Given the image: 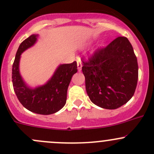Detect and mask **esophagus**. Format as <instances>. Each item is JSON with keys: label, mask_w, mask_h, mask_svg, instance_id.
Listing matches in <instances>:
<instances>
[{"label": "esophagus", "mask_w": 154, "mask_h": 154, "mask_svg": "<svg viewBox=\"0 0 154 154\" xmlns=\"http://www.w3.org/2000/svg\"><path fill=\"white\" fill-rule=\"evenodd\" d=\"M77 69H78L79 71H80L82 69V61L80 60V59H77Z\"/></svg>", "instance_id": "34e87169"}]
</instances>
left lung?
Masks as SVG:
<instances>
[{
    "mask_svg": "<svg viewBox=\"0 0 154 154\" xmlns=\"http://www.w3.org/2000/svg\"><path fill=\"white\" fill-rule=\"evenodd\" d=\"M86 92L97 106L115 109L131 99L139 77L137 58L126 37L119 36L83 62Z\"/></svg>",
    "mask_w": 154,
    "mask_h": 154,
    "instance_id": "obj_1",
    "label": "left lung"
}]
</instances>
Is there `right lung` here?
Returning <instances> with one entry per match:
<instances>
[{"label":"right lung","instance_id":"add662e5","mask_svg":"<svg viewBox=\"0 0 154 154\" xmlns=\"http://www.w3.org/2000/svg\"><path fill=\"white\" fill-rule=\"evenodd\" d=\"M36 39L37 35H31L20 45L12 65V85L20 103L29 111L40 115L54 114L66 104L68 86L77 71V62L60 65L46 84L29 88L23 81L18 67L21 54L33 45Z\"/></svg>","mask_w":154,"mask_h":154}]
</instances>
